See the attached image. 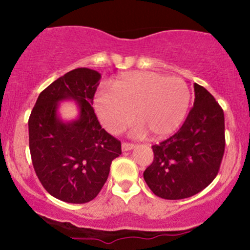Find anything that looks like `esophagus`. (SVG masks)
Here are the masks:
<instances>
[{
    "mask_svg": "<svg viewBox=\"0 0 250 250\" xmlns=\"http://www.w3.org/2000/svg\"><path fill=\"white\" fill-rule=\"evenodd\" d=\"M135 148L134 143H129V142H123L122 143V151H128L131 150V149Z\"/></svg>",
    "mask_w": 250,
    "mask_h": 250,
    "instance_id": "34e87169",
    "label": "esophagus"
}]
</instances>
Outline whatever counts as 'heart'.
Returning a JSON list of instances; mask_svg holds the SVG:
<instances>
[{
    "label": "heart",
    "mask_w": 250,
    "mask_h": 250,
    "mask_svg": "<svg viewBox=\"0 0 250 250\" xmlns=\"http://www.w3.org/2000/svg\"><path fill=\"white\" fill-rule=\"evenodd\" d=\"M190 102L188 85L179 77L153 71L123 73L111 83V91L100 90L94 108L102 125L110 133L122 131L133 120L140 123L134 133L148 131L154 137L174 133L185 121Z\"/></svg>",
    "instance_id": "1"
}]
</instances>
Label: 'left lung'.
Wrapping results in <instances>:
<instances>
[{
	"label": "left lung",
	"instance_id": "8db88e82",
	"mask_svg": "<svg viewBox=\"0 0 250 250\" xmlns=\"http://www.w3.org/2000/svg\"><path fill=\"white\" fill-rule=\"evenodd\" d=\"M194 107L176 134L151 146L154 161L143 173L156 196L187 199L216 177L225 154V115L214 96L194 83Z\"/></svg>",
	"mask_w": 250,
	"mask_h": 250
}]
</instances>
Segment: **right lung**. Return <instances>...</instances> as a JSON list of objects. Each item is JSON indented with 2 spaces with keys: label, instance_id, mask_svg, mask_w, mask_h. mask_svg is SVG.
<instances>
[{
  "label": "right lung",
  "instance_id": "obj_1",
  "mask_svg": "<svg viewBox=\"0 0 250 250\" xmlns=\"http://www.w3.org/2000/svg\"><path fill=\"white\" fill-rule=\"evenodd\" d=\"M101 74L77 68L48 85L31 110L29 149L40 182L51 196L68 203L94 200L108 179L111 161L121 155V142L100 125L93 104ZM79 104L76 120L58 116L59 102Z\"/></svg>",
  "mask_w": 250,
  "mask_h": 250
}]
</instances>
